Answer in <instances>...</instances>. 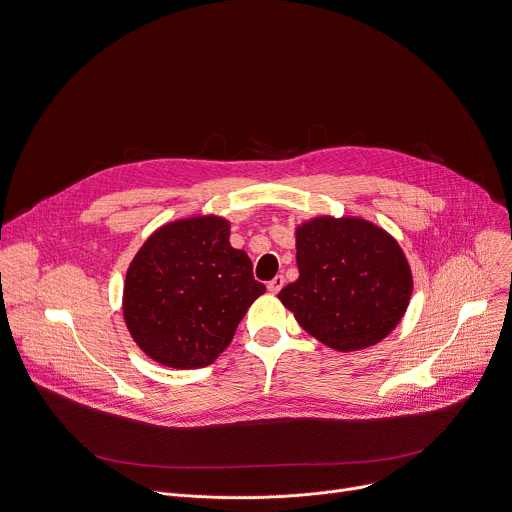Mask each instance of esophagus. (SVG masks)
<instances>
[{
  "label": "esophagus",
  "mask_w": 512,
  "mask_h": 512,
  "mask_svg": "<svg viewBox=\"0 0 512 512\" xmlns=\"http://www.w3.org/2000/svg\"><path fill=\"white\" fill-rule=\"evenodd\" d=\"M282 287H285V278H282V276H274L270 282H268V293H272V295H276Z\"/></svg>",
  "instance_id": "obj_1"
}]
</instances>
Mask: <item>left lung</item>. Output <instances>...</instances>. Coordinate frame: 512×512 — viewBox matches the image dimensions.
<instances>
[{
	"label": "left lung",
	"instance_id": "left-lung-1",
	"mask_svg": "<svg viewBox=\"0 0 512 512\" xmlns=\"http://www.w3.org/2000/svg\"><path fill=\"white\" fill-rule=\"evenodd\" d=\"M299 278L278 293L299 325L337 352L370 348L401 323L413 293L403 248L354 215H317L295 230Z\"/></svg>",
	"mask_w": 512,
	"mask_h": 512
}]
</instances>
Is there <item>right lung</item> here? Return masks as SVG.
Returning <instances> with one entry per match:
<instances>
[{"label": "right lung", "instance_id": "1", "mask_svg": "<svg viewBox=\"0 0 512 512\" xmlns=\"http://www.w3.org/2000/svg\"><path fill=\"white\" fill-rule=\"evenodd\" d=\"M266 287L230 244V221L191 215L160 225L132 258L122 311L136 346L154 362L193 370L232 344Z\"/></svg>", "mask_w": 512, "mask_h": 512}]
</instances>
